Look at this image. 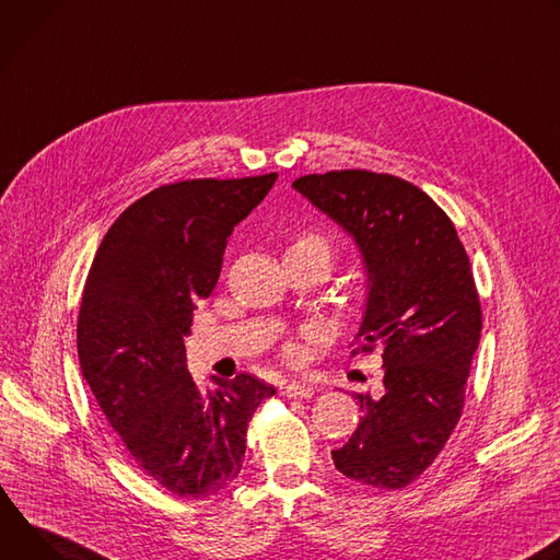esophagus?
Instances as JSON below:
<instances>
[{
	"instance_id": "1",
	"label": "esophagus",
	"mask_w": 560,
	"mask_h": 560,
	"mask_svg": "<svg viewBox=\"0 0 560 560\" xmlns=\"http://www.w3.org/2000/svg\"><path fill=\"white\" fill-rule=\"evenodd\" d=\"M282 394L287 398H312L316 394V389L308 383H289L282 387Z\"/></svg>"
}]
</instances>
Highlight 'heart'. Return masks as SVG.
<instances>
[{
  "mask_svg": "<svg viewBox=\"0 0 560 560\" xmlns=\"http://www.w3.org/2000/svg\"><path fill=\"white\" fill-rule=\"evenodd\" d=\"M287 256H312L329 269L331 258H334V248H331V242L323 233L304 231L291 240V244L287 248Z\"/></svg>",
  "mask_w": 560,
  "mask_h": 560,
  "instance_id": "1",
  "label": "heart"
}]
</instances>
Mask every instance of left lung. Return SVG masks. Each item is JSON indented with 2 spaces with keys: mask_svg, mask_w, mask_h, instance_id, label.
I'll use <instances>...</instances> for the list:
<instances>
[{
  "mask_svg": "<svg viewBox=\"0 0 560 560\" xmlns=\"http://www.w3.org/2000/svg\"><path fill=\"white\" fill-rule=\"evenodd\" d=\"M308 202L353 235L366 269L358 351L383 347V396L355 394L362 418L331 452L347 478L400 489L443 452L456 429L482 312L450 215L411 182L364 168L302 175Z\"/></svg>",
  "mask_w": 560,
  "mask_h": 560,
  "instance_id": "8db88e82",
  "label": "left lung"
}]
</instances>
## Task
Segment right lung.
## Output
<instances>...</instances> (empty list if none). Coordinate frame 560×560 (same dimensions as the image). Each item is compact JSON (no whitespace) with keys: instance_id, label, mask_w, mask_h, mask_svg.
<instances>
[{"instance_id":"obj_1","label":"right lung","mask_w":560,"mask_h":560,"mask_svg":"<svg viewBox=\"0 0 560 560\" xmlns=\"http://www.w3.org/2000/svg\"><path fill=\"white\" fill-rule=\"evenodd\" d=\"M276 177L158 186L106 231L84 284L82 376L131 460L182 499H207L237 478L246 427L276 394L248 374L205 389L184 349L196 302L218 284L233 226Z\"/></svg>"}]
</instances>
